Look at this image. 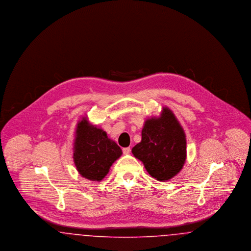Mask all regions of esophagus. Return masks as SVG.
Returning a JSON list of instances; mask_svg holds the SVG:
<instances>
[{
    "label": "esophagus",
    "mask_w": 251,
    "mask_h": 251,
    "mask_svg": "<svg viewBox=\"0 0 251 251\" xmlns=\"http://www.w3.org/2000/svg\"><path fill=\"white\" fill-rule=\"evenodd\" d=\"M122 151H123L124 154H129V153L131 152V148H130V147H128V148H123Z\"/></svg>",
    "instance_id": "obj_1"
}]
</instances>
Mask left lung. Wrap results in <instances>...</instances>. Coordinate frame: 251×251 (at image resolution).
Here are the masks:
<instances>
[{"mask_svg":"<svg viewBox=\"0 0 251 251\" xmlns=\"http://www.w3.org/2000/svg\"><path fill=\"white\" fill-rule=\"evenodd\" d=\"M131 152L158 180H168L179 173L186 160V139L169 108H163L159 118L145 121L141 142L132 148Z\"/></svg>","mask_w":251,"mask_h":251,"instance_id":"1","label":"left lung"}]
</instances>
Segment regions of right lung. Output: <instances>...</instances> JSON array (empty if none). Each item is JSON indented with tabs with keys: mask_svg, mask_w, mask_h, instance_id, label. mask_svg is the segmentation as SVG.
<instances>
[{
	"mask_svg": "<svg viewBox=\"0 0 251 251\" xmlns=\"http://www.w3.org/2000/svg\"><path fill=\"white\" fill-rule=\"evenodd\" d=\"M121 154L122 151L118 144L108 138L102 129L91 125L85 118L78 122L73 159L81 176L94 181L101 180Z\"/></svg>",
	"mask_w": 251,
	"mask_h": 251,
	"instance_id": "obj_1",
	"label": "right lung"
}]
</instances>
